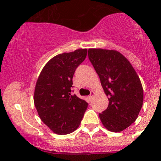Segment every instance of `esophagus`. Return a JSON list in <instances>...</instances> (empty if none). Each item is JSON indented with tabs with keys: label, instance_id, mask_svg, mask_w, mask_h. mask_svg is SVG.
Listing matches in <instances>:
<instances>
[{
	"label": "esophagus",
	"instance_id": "esophagus-1",
	"mask_svg": "<svg viewBox=\"0 0 161 161\" xmlns=\"http://www.w3.org/2000/svg\"><path fill=\"white\" fill-rule=\"evenodd\" d=\"M94 96V92H91V94H90V95L89 96V98L90 100H92V98H93V97Z\"/></svg>",
	"mask_w": 161,
	"mask_h": 161
}]
</instances>
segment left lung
<instances>
[{
    "label": "left lung",
    "mask_w": 161,
    "mask_h": 161,
    "mask_svg": "<svg viewBox=\"0 0 161 161\" xmlns=\"http://www.w3.org/2000/svg\"><path fill=\"white\" fill-rule=\"evenodd\" d=\"M89 58L108 97L107 109L99 114L104 127L121 132L137 119L144 101L140 78L130 61L114 50L90 48Z\"/></svg>",
    "instance_id": "8db88e82"
}]
</instances>
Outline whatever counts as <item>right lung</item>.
Here are the masks:
<instances>
[{"mask_svg": "<svg viewBox=\"0 0 161 161\" xmlns=\"http://www.w3.org/2000/svg\"><path fill=\"white\" fill-rule=\"evenodd\" d=\"M87 49L64 53L52 58L39 74L34 102L41 120L58 135L74 132L79 127L88 103L72 95V78L85 60Z\"/></svg>", "mask_w": 161, "mask_h": 161, "instance_id": "obj_1", "label": "right lung"}]
</instances>
